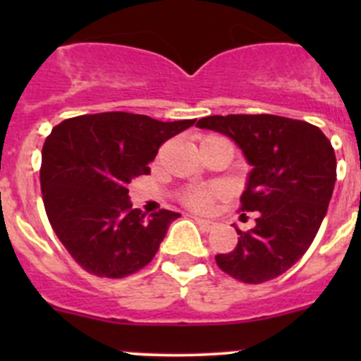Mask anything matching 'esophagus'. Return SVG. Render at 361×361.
<instances>
[{
  "mask_svg": "<svg viewBox=\"0 0 361 361\" xmlns=\"http://www.w3.org/2000/svg\"><path fill=\"white\" fill-rule=\"evenodd\" d=\"M194 220H195V224L199 225V227L202 228V231H206V232H209V231H213L214 227H216V221H213V220H206V218H199V216H194Z\"/></svg>",
  "mask_w": 361,
  "mask_h": 361,
  "instance_id": "1",
  "label": "esophagus"
}]
</instances>
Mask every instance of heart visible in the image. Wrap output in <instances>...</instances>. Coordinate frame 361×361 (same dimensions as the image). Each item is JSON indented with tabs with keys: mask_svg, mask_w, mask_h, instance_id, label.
Listing matches in <instances>:
<instances>
[{
	"mask_svg": "<svg viewBox=\"0 0 361 361\" xmlns=\"http://www.w3.org/2000/svg\"><path fill=\"white\" fill-rule=\"evenodd\" d=\"M209 137L214 136H206L204 140H209ZM218 195H220V192L214 190V188H190V190H185L181 194V201L194 211H209Z\"/></svg>",
	"mask_w": 361,
	"mask_h": 361,
	"instance_id": "heart-1",
	"label": "heart"
}]
</instances>
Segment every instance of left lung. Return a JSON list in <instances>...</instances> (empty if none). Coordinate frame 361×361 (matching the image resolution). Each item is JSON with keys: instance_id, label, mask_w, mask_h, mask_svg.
Masks as SVG:
<instances>
[{"instance_id": "left-lung-1", "label": "left lung", "mask_w": 361, "mask_h": 361, "mask_svg": "<svg viewBox=\"0 0 361 361\" xmlns=\"http://www.w3.org/2000/svg\"><path fill=\"white\" fill-rule=\"evenodd\" d=\"M238 143L253 166L239 209L257 213L238 245L214 257L234 279L260 285L278 278L309 250L337 178L329 137L312 123L278 115H211L197 122ZM245 216V214H243Z\"/></svg>"}]
</instances>
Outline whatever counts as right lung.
I'll return each mask as SVG.
<instances>
[{"mask_svg": "<svg viewBox=\"0 0 361 361\" xmlns=\"http://www.w3.org/2000/svg\"><path fill=\"white\" fill-rule=\"evenodd\" d=\"M194 122L106 111L64 120L47 136L39 167L43 204L54 232L83 271L120 279L154 260L180 213L160 209L147 216L133 209L129 183L150 174L160 145Z\"/></svg>", "mask_w": 361, "mask_h": 361, "instance_id": "1", "label": "right lung"}]
</instances>
